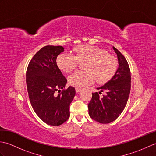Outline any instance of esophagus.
Segmentation results:
<instances>
[{
    "mask_svg": "<svg viewBox=\"0 0 156 156\" xmlns=\"http://www.w3.org/2000/svg\"><path fill=\"white\" fill-rule=\"evenodd\" d=\"M81 90H82V89L80 88H76V92H80Z\"/></svg>",
    "mask_w": 156,
    "mask_h": 156,
    "instance_id": "34e87169",
    "label": "esophagus"
}]
</instances>
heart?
Returning <instances> with one entry per match:
<instances>
[{"label": "heart", "instance_id": "b5f03b06", "mask_svg": "<svg viewBox=\"0 0 156 156\" xmlns=\"http://www.w3.org/2000/svg\"><path fill=\"white\" fill-rule=\"evenodd\" d=\"M74 55L62 53L57 57V65L62 71L68 73L74 70L79 62H86V71H77L68 77V82L73 87L82 88L92 84L97 80L100 84L108 82L117 69V60L102 49L91 45L77 46L73 49Z\"/></svg>", "mask_w": 156, "mask_h": 156}]
</instances>
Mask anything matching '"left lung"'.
Returning a JSON list of instances; mask_svg holds the SVG:
<instances>
[{
	"label": "left lung",
	"instance_id": "left-lung-1",
	"mask_svg": "<svg viewBox=\"0 0 156 156\" xmlns=\"http://www.w3.org/2000/svg\"><path fill=\"white\" fill-rule=\"evenodd\" d=\"M117 54L119 68L110 80L97 88L98 92L92 93L88 103L90 117L100 123L107 124L116 120L124 110L131 90V72L124 55L112 47ZM105 91L106 94L101 98L99 94Z\"/></svg>",
	"mask_w": 156,
	"mask_h": 156
}]
</instances>
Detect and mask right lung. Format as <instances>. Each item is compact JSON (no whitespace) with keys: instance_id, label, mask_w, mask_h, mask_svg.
Here are the masks:
<instances>
[{"instance_id":"right-lung-1","label":"right lung","mask_w":156,"mask_h":156,"mask_svg":"<svg viewBox=\"0 0 156 156\" xmlns=\"http://www.w3.org/2000/svg\"><path fill=\"white\" fill-rule=\"evenodd\" d=\"M62 46L47 45L34 55L28 65L26 82L29 100L35 113L46 124L59 126L69 117V105L76 94L75 88L64 89L67 79L56 62L63 52ZM63 90L61 93L60 89ZM56 91L61 93L57 95Z\"/></svg>"}]
</instances>
